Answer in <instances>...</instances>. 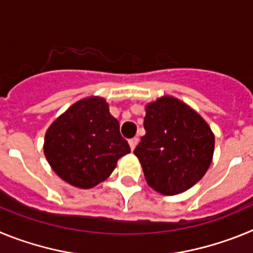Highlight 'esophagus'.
<instances>
[{
    "instance_id": "obj_1",
    "label": "esophagus",
    "mask_w": 253,
    "mask_h": 253,
    "mask_svg": "<svg viewBox=\"0 0 253 253\" xmlns=\"http://www.w3.org/2000/svg\"><path fill=\"white\" fill-rule=\"evenodd\" d=\"M138 142H139V139H138V138H133V139L129 140V146H130L131 151H134V148H135V146L138 144Z\"/></svg>"
}]
</instances>
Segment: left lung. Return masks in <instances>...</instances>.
Segmentation results:
<instances>
[{"mask_svg": "<svg viewBox=\"0 0 253 253\" xmlns=\"http://www.w3.org/2000/svg\"><path fill=\"white\" fill-rule=\"evenodd\" d=\"M146 135L134 149L147 184L176 195L200 181L213 161L215 138L194 109L165 95L146 105Z\"/></svg>", "mask_w": 253, "mask_h": 253, "instance_id": "8db88e82", "label": "left lung"}]
</instances>
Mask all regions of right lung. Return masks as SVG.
I'll use <instances>...</instances> for the list:
<instances>
[{"label":"right lung","instance_id":"1","mask_svg":"<svg viewBox=\"0 0 253 253\" xmlns=\"http://www.w3.org/2000/svg\"><path fill=\"white\" fill-rule=\"evenodd\" d=\"M119 122L104 97L90 96L75 102L48 128L44 154L62 180L91 189L106 180L118 160L130 152Z\"/></svg>","mask_w":253,"mask_h":253}]
</instances>
